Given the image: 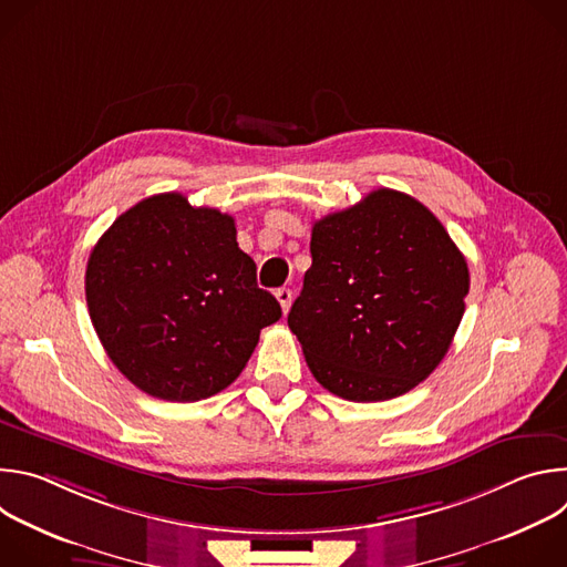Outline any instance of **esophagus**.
<instances>
[{"label": "esophagus", "instance_id": "34e87169", "mask_svg": "<svg viewBox=\"0 0 567 567\" xmlns=\"http://www.w3.org/2000/svg\"><path fill=\"white\" fill-rule=\"evenodd\" d=\"M276 298H278V302H280L282 311L287 313V311H289V305H291V298H293L291 289H278V291H276Z\"/></svg>", "mask_w": 567, "mask_h": 567}]
</instances>
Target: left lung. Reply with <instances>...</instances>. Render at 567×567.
I'll use <instances>...</instances> for the list:
<instances>
[{
	"label": "left lung",
	"instance_id": "1",
	"mask_svg": "<svg viewBox=\"0 0 567 567\" xmlns=\"http://www.w3.org/2000/svg\"><path fill=\"white\" fill-rule=\"evenodd\" d=\"M309 251L287 322L322 388L385 401L440 365L464 313L468 267L424 204L372 190L313 221Z\"/></svg>",
	"mask_w": 567,
	"mask_h": 567
}]
</instances>
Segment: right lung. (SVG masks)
Wrapping results in <instances>:
<instances>
[{
  "mask_svg": "<svg viewBox=\"0 0 567 567\" xmlns=\"http://www.w3.org/2000/svg\"><path fill=\"white\" fill-rule=\"evenodd\" d=\"M85 293L112 363L138 390L184 403L230 385L282 316L237 247L235 219L182 193L116 217L90 256Z\"/></svg>",
  "mask_w": 567,
  "mask_h": 567,
  "instance_id": "1",
  "label": "right lung"
}]
</instances>
